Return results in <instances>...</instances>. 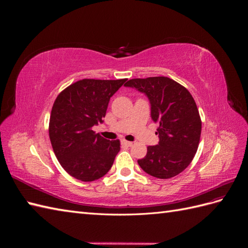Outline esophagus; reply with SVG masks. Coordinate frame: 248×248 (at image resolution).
I'll use <instances>...</instances> for the list:
<instances>
[{"label":"esophagus","instance_id":"34e87169","mask_svg":"<svg viewBox=\"0 0 248 248\" xmlns=\"http://www.w3.org/2000/svg\"><path fill=\"white\" fill-rule=\"evenodd\" d=\"M121 144L123 146H127V147H131L132 146V142L126 140H121Z\"/></svg>","mask_w":248,"mask_h":248}]
</instances>
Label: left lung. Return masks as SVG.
<instances>
[{"label":"left lung","instance_id":"left-lung-1","mask_svg":"<svg viewBox=\"0 0 248 248\" xmlns=\"http://www.w3.org/2000/svg\"><path fill=\"white\" fill-rule=\"evenodd\" d=\"M144 93L151 104V118L159 123L158 145L149 146L138 163L159 179L179 175L192 161L199 147L202 121L188 90L166 77L129 79L124 85Z\"/></svg>","mask_w":248,"mask_h":248}]
</instances>
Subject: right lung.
<instances>
[{"mask_svg":"<svg viewBox=\"0 0 248 248\" xmlns=\"http://www.w3.org/2000/svg\"><path fill=\"white\" fill-rule=\"evenodd\" d=\"M126 80H78L63 90L52 106L48 129L52 149L62 168L80 181L103 177L120 151L119 140H106L92 129L103 123L110 97Z\"/></svg>","mask_w":248,"mask_h":248,"instance_id":"add662e5","label":"right lung"}]
</instances>
